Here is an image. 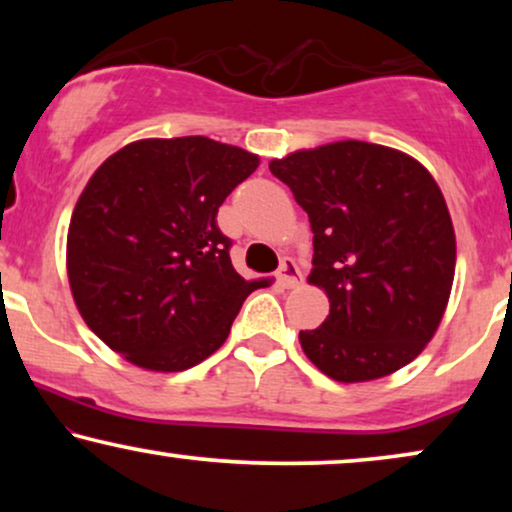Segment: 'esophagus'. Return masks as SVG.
Segmentation results:
<instances>
[{"label":"esophagus","instance_id":"obj_1","mask_svg":"<svg viewBox=\"0 0 512 512\" xmlns=\"http://www.w3.org/2000/svg\"><path fill=\"white\" fill-rule=\"evenodd\" d=\"M277 282L286 286V289H291V286H296L300 282V270L293 258H284L282 263H279V270H277Z\"/></svg>","mask_w":512,"mask_h":512}]
</instances>
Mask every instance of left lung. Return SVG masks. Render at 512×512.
I'll use <instances>...</instances> for the list:
<instances>
[{
  "instance_id": "obj_1",
  "label": "left lung",
  "mask_w": 512,
  "mask_h": 512,
  "mask_svg": "<svg viewBox=\"0 0 512 512\" xmlns=\"http://www.w3.org/2000/svg\"><path fill=\"white\" fill-rule=\"evenodd\" d=\"M314 233L310 282L331 312L300 345L338 382L408 366L450 298L457 244L445 198L415 158L380 144L335 142L272 160Z\"/></svg>"
}]
</instances>
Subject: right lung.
<instances>
[{"label":"right lung","mask_w":512,"mask_h":512,"mask_svg":"<svg viewBox=\"0 0 512 512\" xmlns=\"http://www.w3.org/2000/svg\"><path fill=\"white\" fill-rule=\"evenodd\" d=\"M258 156L207 137L142 139L104 160L76 202L67 275L90 331L135 366L177 373L226 342L251 291L216 226Z\"/></svg>","instance_id":"add662e5"}]
</instances>
